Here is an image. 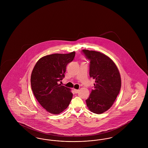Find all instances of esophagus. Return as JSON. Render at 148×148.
<instances>
[{
    "label": "esophagus",
    "mask_w": 148,
    "mask_h": 148,
    "mask_svg": "<svg viewBox=\"0 0 148 148\" xmlns=\"http://www.w3.org/2000/svg\"><path fill=\"white\" fill-rule=\"evenodd\" d=\"M79 90H77V89H74V92L75 93H77L78 92H79Z\"/></svg>",
    "instance_id": "34e87169"
}]
</instances>
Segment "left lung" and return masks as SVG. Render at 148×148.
I'll return each instance as SVG.
<instances>
[{
	"mask_svg": "<svg viewBox=\"0 0 148 148\" xmlns=\"http://www.w3.org/2000/svg\"><path fill=\"white\" fill-rule=\"evenodd\" d=\"M90 60L89 75L95 79L94 89L86 100L88 109L95 114H102L113 106L121 88L119 71L113 60L99 51L83 49Z\"/></svg>",
	"mask_w": 148,
	"mask_h": 148,
	"instance_id": "obj_1",
	"label": "left lung"
}]
</instances>
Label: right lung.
Instances as JSON below:
<instances>
[{
	"label": "right lung",
	"mask_w": 148,
	"mask_h": 148,
	"mask_svg": "<svg viewBox=\"0 0 148 148\" xmlns=\"http://www.w3.org/2000/svg\"><path fill=\"white\" fill-rule=\"evenodd\" d=\"M75 55L53 54L41 58L31 74V86L35 98L49 113L59 114L66 109L73 97L71 89L58 84L63 79L68 63Z\"/></svg>",
	"instance_id": "add662e5"
}]
</instances>
